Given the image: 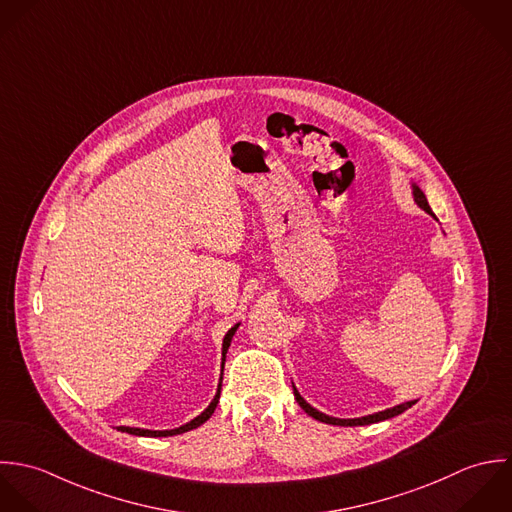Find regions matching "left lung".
I'll list each match as a JSON object with an SVG mask.
<instances>
[{
  "label": "left lung",
  "mask_w": 512,
  "mask_h": 512,
  "mask_svg": "<svg viewBox=\"0 0 512 512\" xmlns=\"http://www.w3.org/2000/svg\"><path fill=\"white\" fill-rule=\"evenodd\" d=\"M411 190H413V202L417 204V207H421L425 213H429L433 219H437L435 217V213L431 211V207L427 204V198H425V194H423V190L415 184V182H411ZM293 390H295V398H297V402H299V406L307 411L310 417H314V419H318V421H322V423H332V425H344V427H354V425H370V423H376V421H384V419H390V417H394V415H400V413H404L406 409L411 408L417 400H411V402H406V404H398V406H394V408L382 409V411H376V413H370V415H364V417H348V419H342V417H332V415H326V413H322V411H318L316 408H312L310 404H308L307 400L299 394V390L295 388V384H293Z\"/></svg>",
  "instance_id": "8db88e82"
}]
</instances>
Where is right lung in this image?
Here are the masks:
<instances>
[{
    "label": "right lung",
    "instance_id": "obj_1",
    "mask_svg": "<svg viewBox=\"0 0 512 512\" xmlns=\"http://www.w3.org/2000/svg\"><path fill=\"white\" fill-rule=\"evenodd\" d=\"M239 328V322L237 324H233L229 330H227V334L223 336V342H221V376H219V384H217V392H215V396H213V400H211V404L207 406V408L198 415V417H194L192 421H188V423H184V425H180V427H176V429H142V427H128V425H118L116 429L118 431H124V433H130V435H138V437H170V435H180V433H186V431H190V429H196V427H200L202 423H205L209 417H211V413L215 411L217 408V402H219V394H221V380H223V364H225V354H227V348H229V344H231V338H233V334H235V330Z\"/></svg>",
    "mask_w": 512,
    "mask_h": 512
}]
</instances>
